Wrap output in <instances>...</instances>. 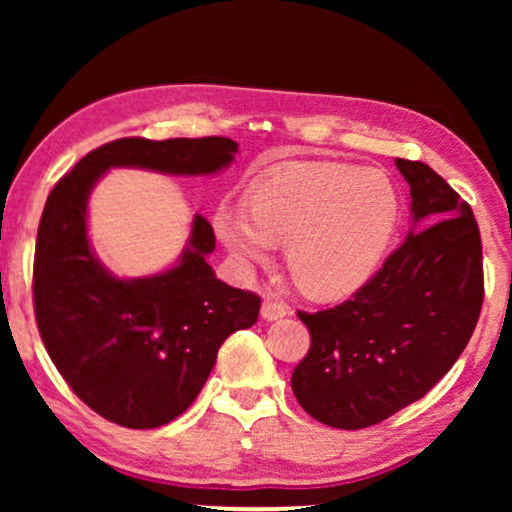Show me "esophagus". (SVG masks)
Here are the masks:
<instances>
[{
  "mask_svg": "<svg viewBox=\"0 0 512 512\" xmlns=\"http://www.w3.org/2000/svg\"><path fill=\"white\" fill-rule=\"evenodd\" d=\"M286 314H289V305H284L282 300H277V298H272V296H268V298L263 300V305H261V317H263L265 321L284 319Z\"/></svg>",
  "mask_w": 512,
  "mask_h": 512,
  "instance_id": "obj_1",
  "label": "esophagus"
}]
</instances>
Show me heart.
I'll return each mask as SVG.
<instances>
[{"label": "heart", "instance_id": "1", "mask_svg": "<svg viewBox=\"0 0 512 512\" xmlns=\"http://www.w3.org/2000/svg\"><path fill=\"white\" fill-rule=\"evenodd\" d=\"M401 202L387 174L342 163H293L261 181L249 205H219L214 233L237 268L275 263L312 298L361 289L394 235Z\"/></svg>", "mask_w": 512, "mask_h": 512}]
</instances>
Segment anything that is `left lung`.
<instances>
[{"mask_svg":"<svg viewBox=\"0 0 512 512\" xmlns=\"http://www.w3.org/2000/svg\"><path fill=\"white\" fill-rule=\"evenodd\" d=\"M410 186V230L347 303L298 312L312 347L291 375L307 415L366 429L415 403L454 366L482 307L473 209L429 165L396 158Z\"/></svg>","mask_w":512,"mask_h":512,"instance_id":"1","label":"left lung"}]
</instances>
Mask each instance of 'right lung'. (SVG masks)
I'll return each mask as SVG.
<instances>
[{
    "instance_id": "1",
    "label": "right lung",
    "mask_w": 512,
    "mask_h": 512,
    "mask_svg": "<svg viewBox=\"0 0 512 512\" xmlns=\"http://www.w3.org/2000/svg\"><path fill=\"white\" fill-rule=\"evenodd\" d=\"M235 153L228 137L116 139L81 158L46 200L34 254L41 340L74 394L125 429H156L186 412L223 340L256 324L261 298L216 279L207 261L214 230L200 214L170 268L114 275L90 242V193L114 167L212 177Z\"/></svg>"
}]
</instances>
